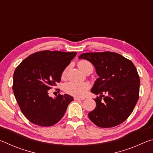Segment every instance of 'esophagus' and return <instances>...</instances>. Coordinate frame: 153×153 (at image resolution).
I'll use <instances>...</instances> for the list:
<instances>
[{"mask_svg": "<svg viewBox=\"0 0 153 153\" xmlns=\"http://www.w3.org/2000/svg\"><path fill=\"white\" fill-rule=\"evenodd\" d=\"M74 100H84V98H78V97H74Z\"/></svg>", "mask_w": 153, "mask_h": 153, "instance_id": "1", "label": "esophagus"}]
</instances>
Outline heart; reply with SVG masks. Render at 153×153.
<instances>
[{"mask_svg":"<svg viewBox=\"0 0 153 153\" xmlns=\"http://www.w3.org/2000/svg\"><path fill=\"white\" fill-rule=\"evenodd\" d=\"M79 68L84 73H92L94 66L90 61L86 60L79 61L77 63ZM67 69H64L62 73V76H65ZM90 88L89 84L86 82H68L63 85V90L67 94L75 96L77 97H83L86 95V92Z\"/></svg>","mask_w":153,"mask_h":153,"instance_id":"heart-1","label":"heart"}]
</instances>
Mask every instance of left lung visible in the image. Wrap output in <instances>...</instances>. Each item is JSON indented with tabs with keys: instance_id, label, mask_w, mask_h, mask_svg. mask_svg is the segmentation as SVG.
Returning a JSON list of instances; mask_svg holds the SVG:
<instances>
[{
	"instance_id": "1",
	"label": "left lung",
	"mask_w": 153,
	"mask_h": 153,
	"mask_svg": "<svg viewBox=\"0 0 153 153\" xmlns=\"http://www.w3.org/2000/svg\"><path fill=\"white\" fill-rule=\"evenodd\" d=\"M79 59L91 62L99 76L91 92L100 96L94 99L97 107L88 113L90 120L103 128L123 123L139 98L140 81L135 65L122 55L109 51L83 53Z\"/></svg>"
}]
</instances>
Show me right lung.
Segmentation results:
<instances>
[{"label": "right lung", "instance_id": "add662e5", "mask_svg": "<svg viewBox=\"0 0 153 153\" xmlns=\"http://www.w3.org/2000/svg\"><path fill=\"white\" fill-rule=\"evenodd\" d=\"M76 52L42 51L25 58L14 71L13 90L23 114L30 122L42 127L55 125L63 117L74 98L48 90L61 81V74L76 55Z\"/></svg>", "mask_w": 153, "mask_h": 153}]
</instances>
